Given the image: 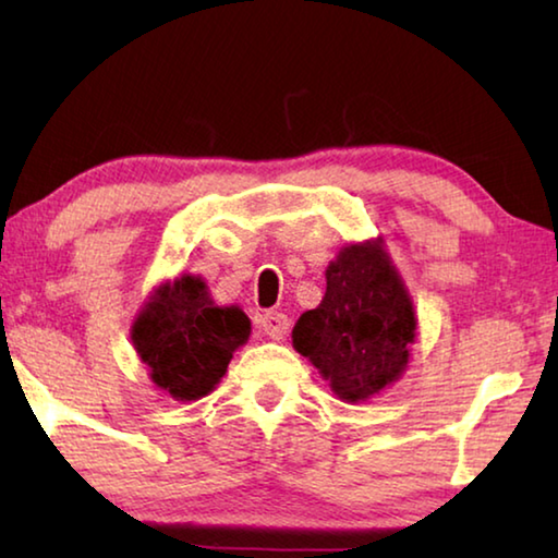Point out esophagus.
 <instances>
[{"label":"esophagus","instance_id":"1","mask_svg":"<svg viewBox=\"0 0 558 558\" xmlns=\"http://www.w3.org/2000/svg\"><path fill=\"white\" fill-rule=\"evenodd\" d=\"M260 329L263 335H268L270 339H282L290 329V319L282 313H266L260 317Z\"/></svg>","mask_w":558,"mask_h":558}]
</instances>
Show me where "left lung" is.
Here are the masks:
<instances>
[{
    "label": "left lung",
    "mask_w": 558,
    "mask_h": 558,
    "mask_svg": "<svg viewBox=\"0 0 558 558\" xmlns=\"http://www.w3.org/2000/svg\"><path fill=\"white\" fill-rule=\"evenodd\" d=\"M384 241L349 243L327 268V290L302 313L292 347L347 403L381 393L405 372L415 313Z\"/></svg>",
    "instance_id": "8db88e82"
}]
</instances>
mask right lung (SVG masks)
<instances>
[{
	"mask_svg": "<svg viewBox=\"0 0 558 558\" xmlns=\"http://www.w3.org/2000/svg\"><path fill=\"white\" fill-rule=\"evenodd\" d=\"M130 335L157 389L196 401L216 389L235 349L248 342L251 319L235 305H214L202 278L182 276L149 295Z\"/></svg>",
	"mask_w": 558,
	"mask_h": 558,
	"instance_id": "right-lung-1",
	"label": "right lung"
}]
</instances>
